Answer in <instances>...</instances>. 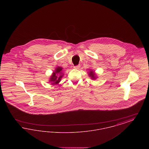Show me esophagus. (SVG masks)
I'll use <instances>...</instances> for the list:
<instances>
[{
    "label": "esophagus",
    "mask_w": 149,
    "mask_h": 149,
    "mask_svg": "<svg viewBox=\"0 0 149 149\" xmlns=\"http://www.w3.org/2000/svg\"><path fill=\"white\" fill-rule=\"evenodd\" d=\"M80 67V65H76V66H74V68L75 69H79Z\"/></svg>",
    "instance_id": "34e87169"
}]
</instances>
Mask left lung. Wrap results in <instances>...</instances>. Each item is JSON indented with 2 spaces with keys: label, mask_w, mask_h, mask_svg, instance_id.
Returning <instances> with one entry per match:
<instances>
[{
  "label": "left lung",
  "mask_w": 149,
  "mask_h": 149,
  "mask_svg": "<svg viewBox=\"0 0 149 149\" xmlns=\"http://www.w3.org/2000/svg\"><path fill=\"white\" fill-rule=\"evenodd\" d=\"M89 75L92 78V79H95V74H94V73L93 72V71L92 70V71H90V72L89 73Z\"/></svg>",
  "instance_id": "8db88e82"
}]
</instances>
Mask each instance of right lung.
<instances>
[{
    "instance_id": "1",
    "label": "right lung",
    "mask_w": 149,
    "mask_h": 149,
    "mask_svg": "<svg viewBox=\"0 0 149 149\" xmlns=\"http://www.w3.org/2000/svg\"><path fill=\"white\" fill-rule=\"evenodd\" d=\"M62 70L63 68L61 67H57L56 70L53 72L50 80V81L52 83V84H57L60 81L61 79L63 76Z\"/></svg>"
}]
</instances>
